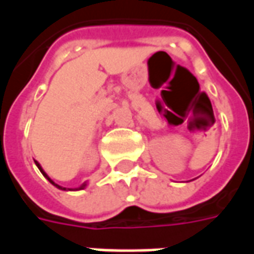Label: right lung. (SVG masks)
Masks as SVG:
<instances>
[{
	"mask_svg": "<svg viewBox=\"0 0 254 254\" xmlns=\"http://www.w3.org/2000/svg\"><path fill=\"white\" fill-rule=\"evenodd\" d=\"M35 165L38 166V169H39V170H41L42 174H43V176L46 177L47 180H49V182H50V184H53V185H54V187H56V188H58V189H61V190H81V189H84V188L87 187V182H84V184H83V185H81V187L76 188V189H66V188L60 187V185H57V184H56V182L53 181V180H52V178H50V177L47 176L46 173H45V170H43V169H42V166L39 165V163H38V162H36V160H35Z\"/></svg>",
	"mask_w": 254,
	"mask_h": 254,
	"instance_id": "1",
	"label": "right lung"
}]
</instances>
